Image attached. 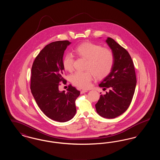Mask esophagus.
Listing matches in <instances>:
<instances>
[{"mask_svg": "<svg viewBox=\"0 0 160 160\" xmlns=\"http://www.w3.org/2000/svg\"><path fill=\"white\" fill-rule=\"evenodd\" d=\"M87 92H88L87 90H82V91H81L80 93H81V94H82V93H86Z\"/></svg>", "mask_w": 160, "mask_h": 160, "instance_id": "obj_1", "label": "esophagus"}]
</instances>
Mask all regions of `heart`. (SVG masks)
<instances>
[{"instance_id": "1", "label": "heart", "mask_w": 160, "mask_h": 160, "mask_svg": "<svg viewBox=\"0 0 160 160\" xmlns=\"http://www.w3.org/2000/svg\"><path fill=\"white\" fill-rule=\"evenodd\" d=\"M77 55L87 60L84 72H76L71 76V83L78 88H89L93 77L103 79L108 76L114 63V55L112 50L104 48L97 44L86 42L74 48ZM74 58L71 54H65L62 59V66L65 70H73Z\"/></svg>"}]
</instances>
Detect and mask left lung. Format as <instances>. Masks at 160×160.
Returning <instances> with one entry per match:
<instances>
[{"label": "left lung", "instance_id": "obj_1", "mask_svg": "<svg viewBox=\"0 0 160 160\" xmlns=\"http://www.w3.org/2000/svg\"><path fill=\"white\" fill-rule=\"evenodd\" d=\"M106 42L114 53V66L110 74L99 84L103 90L108 88L109 92L100 95L95 108L101 116L112 119L123 114L129 107L137 81L129 53L112 38H107Z\"/></svg>", "mask_w": 160, "mask_h": 160}]
</instances>
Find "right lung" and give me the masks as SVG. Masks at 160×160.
I'll return each mask as SVG.
<instances>
[{"label":"right lung","mask_w":160,"mask_h":160,"mask_svg":"<svg viewBox=\"0 0 160 160\" xmlns=\"http://www.w3.org/2000/svg\"><path fill=\"white\" fill-rule=\"evenodd\" d=\"M71 42L58 41L48 44L35 58L31 69V92L38 107L46 116L58 122L71 120L76 114V100L80 92L69 85L60 92L63 78L62 59L64 52Z\"/></svg>","instance_id":"obj_1"}]
</instances>
